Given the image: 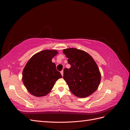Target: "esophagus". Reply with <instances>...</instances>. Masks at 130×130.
I'll use <instances>...</instances> for the list:
<instances>
[{
	"label": "esophagus",
	"instance_id": "esophagus-1",
	"mask_svg": "<svg viewBox=\"0 0 130 130\" xmlns=\"http://www.w3.org/2000/svg\"><path fill=\"white\" fill-rule=\"evenodd\" d=\"M61 75H62V76H63V70H62V71L61 72Z\"/></svg>",
	"mask_w": 130,
	"mask_h": 130
}]
</instances>
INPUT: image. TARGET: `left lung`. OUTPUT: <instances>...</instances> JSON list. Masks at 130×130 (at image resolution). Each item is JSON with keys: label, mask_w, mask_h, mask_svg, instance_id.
Here are the masks:
<instances>
[{"label": "left lung", "mask_w": 130, "mask_h": 130, "mask_svg": "<svg viewBox=\"0 0 130 130\" xmlns=\"http://www.w3.org/2000/svg\"><path fill=\"white\" fill-rule=\"evenodd\" d=\"M71 67L64 68L63 79L72 93L79 98L91 95L98 89L101 80L99 68L88 53L75 48L64 49Z\"/></svg>", "instance_id": "left-lung-1"}]
</instances>
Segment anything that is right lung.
Here are the masks:
<instances>
[{
  "label": "right lung",
  "instance_id": "1",
  "mask_svg": "<svg viewBox=\"0 0 130 130\" xmlns=\"http://www.w3.org/2000/svg\"><path fill=\"white\" fill-rule=\"evenodd\" d=\"M57 54L55 50H45L34 55L27 62L23 71V82L32 95H47L55 82L62 77L52 61Z\"/></svg>",
  "mask_w": 130,
  "mask_h": 130
}]
</instances>
